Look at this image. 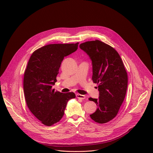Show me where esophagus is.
I'll use <instances>...</instances> for the list:
<instances>
[{"instance_id": "1", "label": "esophagus", "mask_w": 153, "mask_h": 153, "mask_svg": "<svg viewBox=\"0 0 153 153\" xmlns=\"http://www.w3.org/2000/svg\"><path fill=\"white\" fill-rule=\"evenodd\" d=\"M76 97L78 99H84L85 98V96L84 95H82V94H76Z\"/></svg>"}]
</instances>
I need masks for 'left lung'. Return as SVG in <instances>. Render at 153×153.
I'll use <instances>...</instances> for the list:
<instances>
[{
  "mask_svg": "<svg viewBox=\"0 0 153 153\" xmlns=\"http://www.w3.org/2000/svg\"><path fill=\"white\" fill-rule=\"evenodd\" d=\"M79 47L92 61V80L99 91L98 99L89 98L97 106L90 116L96 122L106 123L116 116L126 95L128 76L124 65L119 53L100 40L86 42Z\"/></svg>",
  "mask_w": 153,
  "mask_h": 153,
  "instance_id": "left-lung-1",
  "label": "left lung"
}]
</instances>
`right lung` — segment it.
<instances>
[{"label": "right lung", "mask_w": 153, "mask_h": 153, "mask_svg": "<svg viewBox=\"0 0 153 153\" xmlns=\"http://www.w3.org/2000/svg\"><path fill=\"white\" fill-rule=\"evenodd\" d=\"M78 44L47 45L36 50L29 59L24 77L25 98L30 111L45 125L59 122L68 101L76 97L73 92L62 93L52 87L64 57L75 52Z\"/></svg>", "instance_id": "obj_1"}]
</instances>
